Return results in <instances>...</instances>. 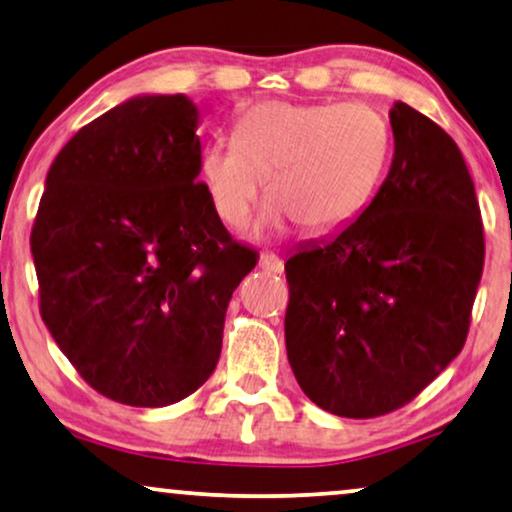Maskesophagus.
I'll use <instances>...</instances> for the list:
<instances>
[{
    "label": "esophagus",
    "instance_id": "1",
    "mask_svg": "<svg viewBox=\"0 0 512 512\" xmlns=\"http://www.w3.org/2000/svg\"><path fill=\"white\" fill-rule=\"evenodd\" d=\"M257 264H259V269H262V271L283 273V259L276 257V255H271V253H266V255L259 257Z\"/></svg>",
    "mask_w": 512,
    "mask_h": 512
}]
</instances>
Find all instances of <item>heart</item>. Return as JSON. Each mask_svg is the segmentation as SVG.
<instances>
[{
  "mask_svg": "<svg viewBox=\"0 0 512 512\" xmlns=\"http://www.w3.org/2000/svg\"><path fill=\"white\" fill-rule=\"evenodd\" d=\"M392 134L362 104L264 102L248 109L232 139L201 153V181L227 227L246 229L264 192L266 229L294 220L308 234L350 225L385 174Z\"/></svg>",
  "mask_w": 512,
  "mask_h": 512,
  "instance_id": "obj_1",
  "label": "heart"
}]
</instances>
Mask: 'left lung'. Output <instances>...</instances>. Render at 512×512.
I'll return each mask as SVG.
<instances>
[{
	"mask_svg": "<svg viewBox=\"0 0 512 512\" xmlns=\"http://www.w3.org/2000/svg\"><path fill=\"white\" fill-rule=\"evenodd\" d=\"M394 157L371 204L285 262V345L308 399L378 417L417 397L464 348L485 241L457 143L397 102Z\"/></svg>",
	"mask_w": 512,
	"mask_h": 512,
	"instance_id": "1",
	"label": "left lung"
}]
</instances>
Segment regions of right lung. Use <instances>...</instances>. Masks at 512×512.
I'll list each match as a JSON object with an SVG mask.
<instances>
[{"label": "right lung", "instance_id": "right-lung-1", "mask_svg": "<svg viewBox=\"0 0 512 512\" xmlns=\"http://www.w3.org/2000/svg\"><path fill=\"white\" fill-rule=\"evenodd\" d=\"M199 109L134 95L71 136L32 229L41 318L99 394L162 408L215 371L255 250L229 239L201 174Z\"/></svg>", "mask_w": 512, "mask_h": 512}]
</instances>
